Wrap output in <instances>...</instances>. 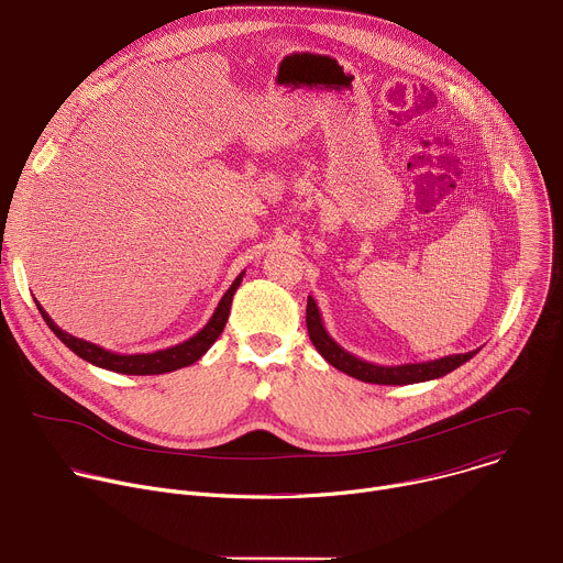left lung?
<instances>
[{"label": "left lung", "mask_w": 563, "mask_h": 563, "mask_svg": "<svg viewBox=\"0 0 563 563\" xmlns=\"http://www.w3.org/2000/svg\"><path fill=\"white\" fill-rule=\"evenodd\" d=\"M307 332L318 350V354L323 356L330 365L336 369L345 372L347 376H354L365 383H376V385H410V383H423V380H434L452 369L461 367L465 361H470L478 350H472L467 354H452L434 361H421V363H400V365H376L369 361H363L347 350H343L325 330L323 318H320L318 305L311 296H307Z\"/></svg>", "instance_id": "8db88e82"}]
</instances>
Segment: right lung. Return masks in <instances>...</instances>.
I'll return each mask as SVG.
<instances>
[{"label": "right lung", "instance_id": "obj_1", "mask_svg": "<svg viewBox=\"0 0 563 563\" xmlns=\"http://www.w3.org/2000/svg\"><path fill=\"white\" fill-rule=\"evenodd\" d=\"M245 272H240L238 278L231 283V287L224 291V296L220 298L213 316L209 318V323L194 334L189 341L167 347V350H157L151 354H115L111 350H104L96 343H89L85 339L70 336L68 332H64L59 325L53 323V318L44 311V307L40 305V300H35L42 318L46 320V325L53 330V334L79 358H85L87 363L109 369V372H118V374H131V376H153V374H167L187 365H194L198 358H202L207 354V350L218 341V336L224 330V323L229 318V309H231V300L235 289L243 283Z\"/></svg>", "mask_w": 563, "mask_h": 563}]
</instances>
